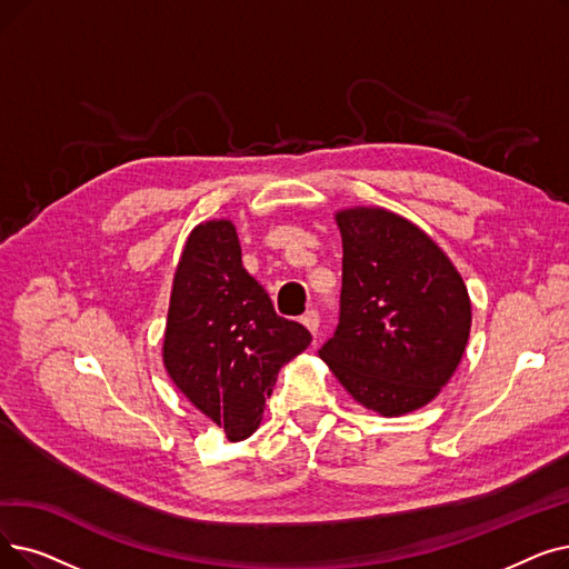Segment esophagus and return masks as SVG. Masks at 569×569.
<instances>
[{
  "label": "esophagus",
  "instance_id": "1",
  "mask_svg": "<svg viewBox=\"0 0 569 569\" xmlns=\"http://www.w3.org/2000/svg\"><path fill=\"white\" fill-rule=\"evenodd\" d=\"M300 320H302V326L313 335V341H316V332H318V326H320V316H318V311H316V309H311V311H307Z\"/></svg>",
  "mask_w": 569,
  "mask_h": 569
}]
</instances>
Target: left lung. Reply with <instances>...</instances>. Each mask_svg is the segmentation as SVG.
<instances>
[{
	"instance_id": "obj_1",
	"label": "left lung",
	"mask_w": 569,
	"mask_h": 569,
	"mask_svg": "<svg viewBox=\"0 0 569 569\" xmlns=\"http://www.w3.org/2000/svg\"><path fill=\"white\" fill-rule=\"evenodd\" d=\"M343 243L339 326L320 346L353 400L381 416L426 407L465 353L472 305L453 262L407 218L337 213Z\"/></svg>"
}]
</instances>
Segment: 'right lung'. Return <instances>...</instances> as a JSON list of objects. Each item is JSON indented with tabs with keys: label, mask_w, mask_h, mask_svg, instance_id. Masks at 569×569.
<instances>
[{
	"label": "right lung",
	"mask_w": 569,
	"mask_h": 569,
	"mask_svg": "<svg viewBox=\"0 0 569 569\" xmlns=\"http://www.w3.org/2000/svg\"><path fill=\"white\" fill-rule=\"evenodd\" d=\"M309 341V330L277 316L243 269L230 220H207L190 232L171 286L162 360L177 388L230 441L258 430L279 369Z\"/></svg>",
	"instance_id": "obj_1"
}]
</instances>
